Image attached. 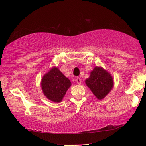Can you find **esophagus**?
Returning a JSON list of instances; mask_svg holds the SVG:
<instances>
[{"label": "esophagus", "mask_w": 146, "mask_h": 146, "mask_svg": "<svg viewBox=\"0 0 146 146\" xmlns=\"http://www.w3.org/2000/svg\"><path fill=\"white\" fill-rule=\"evenodd\" d=\"M76 83H77L78 84H80L81 82H82V80H81V79L79 77H77L76 78Z\"/></svg>", "instance_id": "obj_1"}]
</instances>
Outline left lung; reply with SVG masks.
Returning <instances> with one entry per match:
<instances>
[{"label":"left lung","mask_w":146,"mask_h":146,"mask_svg":"<svg viewBox=\"0 0 146 146\" xmlns=\"http://www.w3.org/2000/svg\"><path fill=\"white\" fill-rule=\"evenodd\" d=\"M86 86L98 100L105 98L114 86L113 76L102 67L95 66L91 71L90 77L86 79Z\"/></svg>","instance_id":"8db88e82"}]
</instances>
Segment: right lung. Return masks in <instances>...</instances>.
<instances>
[{"instance_id":"obj_1","label":"right lung","mask_w":146,"mask_h":146,"mask_svg":"<svg viewBox=\"0 0 146 146\" xmlns=\"http://www.w3.org/2000/svg\"><path fill=\"white\" fill-rule=\"evenodd\" d=\"M71 85L70 79L65 76L57 67L50 69L41 80V88L44 96L56 103L62 100Z\"/></svg>"}]
</instances>
